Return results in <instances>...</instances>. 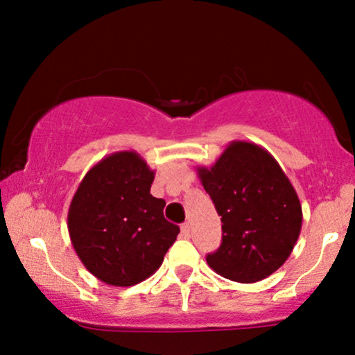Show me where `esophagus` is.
I'll return each instance as SVG.
<instances>
[{
	"label": "esophagus",
	"instance_id": "obj_1",
	"mask_svg": "<svg viewBox=\"0 0 355 355\" xmlns=\"http://www.w3.org/2000/svg\"><path fill=\"white\" fill-rule=\"evenodd\" d=\"M180 230H182L183 237H190V223L189 222L183 223V225L180 227Z\"/></svg>",
	"mask_w": 355,
	"mask_h": 355
}]
</instances>
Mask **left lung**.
<instances>
[{"label":"left lung","instance_id":"left-lung-1","mask_svg":"<svg viewBox=\"0 0 355 355\" xmlns=\"http://www.w3.org/2000/svg\"><path fill=\"white\" fill-rule=\"evenodd\" d=\"M197 173L222 217V245L207 255L211 270L254 284L282 267L302 229V205L279 162L254 141L234 140Z\"/></svg>","mask_w":355,"mask_h":355}]
</instances>
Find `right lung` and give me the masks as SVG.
<instances>
[{"label": "right lung", "mask_w": 355, "mask_h": 355, "mask_svg": "<svg viewBox=\"0 0 355 355\" xmlns=\"http://www.w3.org/2000/svg\"><path fill=\"white\" fill-rule=\"evenodd\" d=\"M155 170L133 150L115 152L88 170L68 209L71 245L89 274L130 287L158 270L180 229L150 193Z\"/></svg>", "instance_id": "right-lung-1"}]
</instances>
